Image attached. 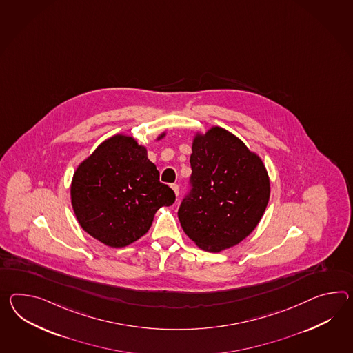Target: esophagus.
Instances as JSON below:
<instances>
[{
  "label": "esophagus",
  "instance_id": "1",
  "mask_svg": "<svg viewBox=\"0 0 353 353\" xmlns=\"http://www.w3.org/2000/svg\"><path fill=\"white\" fill-rule=\"evenodd\" d=\"M171 188H172L173 191H174L176 196H179V194H180V188H179V185H177V183H172V185H171Z\"/></svg>",
  "mask_w": 353,
  "mask_h": 353
}]
</instances>
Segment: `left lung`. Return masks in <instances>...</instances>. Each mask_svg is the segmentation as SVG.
<instances>
[{
  "mask_svg": "<svg viewBox=\"0 0 353 353\" xmlns=\"http://www.w3.org/2000/svg\"><path fill=\"white\" fill-rule=\"evenodd\" d=\"M191 188L179 219L200 249L221 252L258 225L270 196L261 158L230 131L213 126L192 139Z\"/></svg>",
  "mask_w": 353,
  "mask_h": 353,
  "instance_id": "obj_1",
  "label": "left lung"
}]
</instances>
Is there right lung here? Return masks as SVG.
<instances>
[{"label":"right lung","mask_w":353,"mask_h":353,"mask_svg":"<svg viewBox=\"0 0 353 353\" xmlns=\"http://www.w3.org/2000/svg\"><path fill=\"white\" fill-rule=\"evenodd\" d=\"M165 137L162 132L157 140ZM176 195L159 182L146 148L129 135H113L79 164L71 181V204L81 228L110 248L143 237L159 208Z\"/></svg>","instance_id":"1"}]
</instances>
